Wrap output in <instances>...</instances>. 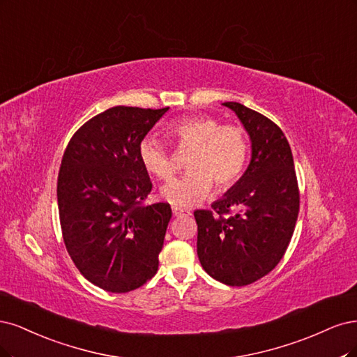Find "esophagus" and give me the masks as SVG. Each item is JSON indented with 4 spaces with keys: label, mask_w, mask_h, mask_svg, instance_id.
<instances>
[{
    "label": "esophagus",
    "mask_w": 357,
    "mask_h": 357,
    "mask_svg": "<svg viewBox=\"0 0 357 357\" xmlns=\"http://www.w3.org/2000/svg\"><path fill=\"white\" fill-rule=\"evenodd\" d=\"M172 211H174V215L178 216V218H181V216H190L191 215L190 211L182 209V208H176V206H174V208H172Z\"/></svg>",
    "instance_id": "obj_1"
}]
</instances>
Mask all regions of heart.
Segmentation results:
<instances>
[{"label": "heart", "instance_id": "heart-1", "mask_svg": "<svg viewBox=\"0 0 357 357\" xmlns=\"http://www.w3.org/2000/svg\"><path fill=\"white\" fill-rule=\"evenodd\" d=\"M169 133L181 148L192 151L187 158V174L169 181L160 191L167 203L190 208L209 194L213 183L218 190H227L243 174L249 141L241 126L222 124L212 116H194L175 123ZM137 154L144 169L157 179L174 174L172 155L155 136H145Z\"/></svg>", "mask_w": 357, "mask_h": 357}]
</instances>
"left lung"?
<instances>
[{"label":"left lung","mask_w":357,"mask_h":357,"mask_svg":"<svg viewBox=\"0 0 357 357\" xmlns=\"http://www.w3.org/2000/svg\"><path fill=\"white\" fill-rule=\"evenodd\" d=\"M236 112L250 137V163L212 211H195L197 255L215 280L246 286L268 274L292 238L300 190L289 142L278 124L238 102Z\"/></svg>","instance_id":"left-lung-1"}]
</instances>
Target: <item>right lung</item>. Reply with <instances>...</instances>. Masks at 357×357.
Here are the masks:
<instances>
[{
    "mask_svg": "<svg viewBox=\"0 0 357 357\" xmlns=\"http://www.w3.org/2000/svg\"><path fill=\"white\" fill-rule=\"evenodd\" d=\"M167 109L109 108L84 123L63 153L57 206L65 246L103 291L130 292L157 273L172 209L144 204L153 183L137 148Z\"/></svg>",
    "mask_w": 357,
    "mask_h": 357,
    "instance_id": "add662e5",
    "label": "right lung"
}]
</instances>
